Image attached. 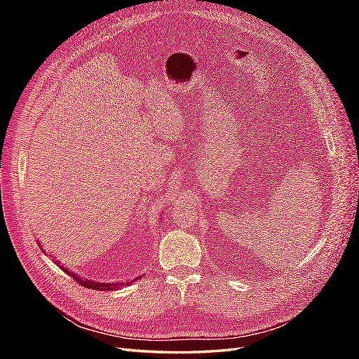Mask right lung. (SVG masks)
<instances>
[{
  "label": "right lung",
  "mask_w": 359,
  "mask_h": 359,
  "mask_svg": "<svg viewBox=\"0 0 359 359\" xmlns=\"http://www.w3.org/2000/svg\"><path fill=\"white\" fill-rule=\"evenodd\" d=\"M39 247H41L40 244H39ZM41 252L43 253H46L45 250L41 248ZM53 262H55V260H53ZM64 273H67L69 276H72L76 281H78L79 285H82L83 287H88V289H94V290H115V289H119L121 286H126V285H130V283H133V281H136V280H139L140 277H137V278H133V280H127V281H118V283H99V281H91V280H86V278H81L79 276H76L74 273H69V269L67 268H64V266H60Z\"/></svg>",
  "instance_id": "right-lung-1"
}]
</instances>
